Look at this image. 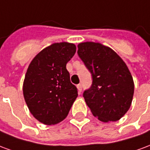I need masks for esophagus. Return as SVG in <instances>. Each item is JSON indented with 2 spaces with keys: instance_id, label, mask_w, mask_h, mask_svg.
<instances>
[{
  "instance_id": "1",
  "label": "esophagus",
  "mask_w": 150,
  "mask_h": 150,
  "mask_svg": "<svg viewBox=\"0 0 150 150\" xmlns=\"http://www.w3.org/2000/svg\"><path fill=\"white\" fill-rule=\"evenodd\" d=\"M77 89H78V92L80 94L82 91V85L81 84L77 85Z\"/></svg>"
}]
</instances>
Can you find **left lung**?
<instances>
[{"instance_id": "obj_1", "label": "left lung", "mask_w": 150, "mask_h": 150, "mask_svg": "<svg viewBox=\"0 0 150 150\" xmlns=\"http://www.w3.org/2000/svg\"><path fill=\"white\" fill-rule=\"evenodd\" d=\"M78 54L92 76L91 87L83 97L93 116L103 122L120 120L129 109L134 93L125 62L110 47L99 42L79 43Z\"/></svg>"}]
</instances>
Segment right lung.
I'll return each mask as SVG.
<instances>
[{"label": "right lung", "instance_id": "1", "mask_svg": "<svg viewBox=\"0 0 150 150\" xmlns=\"http://www.w3.org/2000/svg\"><path fill=\"white\" fill-rule=\"evenodd\" d=\"M75 51L73 43H53L41 50L28 67L23 83L25 101L34 118L44 125L62 121L78 96L66 68Z\"/></svg>", "mask_w": 150, "mask_h": 150}]
</instances>
